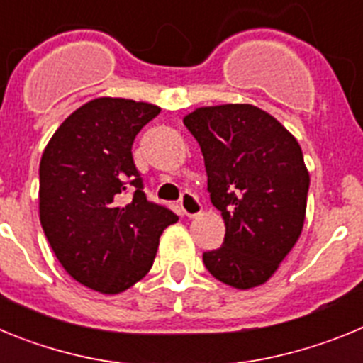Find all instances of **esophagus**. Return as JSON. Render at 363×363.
Masks as SVG:
<instances>
[{"instance_id": "obj_1", "label": "esophagus", "mask_w": 363, "mask_h": 363, "mask_svg": "<svg viewBox=\"0 0 363 363\" xmlns=\"http://www.w3.org/2000/svg\"><path fill=\"white\" fill-rule=\"evenodd\" d=\"M179 207H182L185 216L189 218H194L201 213L200 200H198L196 194H192V192H184V194H182V198H179Z\"/></svg>"}]
</instances>
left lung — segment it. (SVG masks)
Instances as JSON below:
<instances>
[{
	"label": "left lung",
	"mask_w": 363,
	"mask_h": 363,
	"mask_svg": "<svg viewBox=\"0 0 363 363\" xmlns=\"http://www.w3.org/2000/svg\"><path fill=\"white\" fill-rule=\"evenodd\" d=\"M200 143L211 201L225 221L220 249L203 252L234 289L265 284L300 238L309 172L296 138L249 104L200 107L184 118Z\"/></svg>",
	"instance_id": "8db88e82"
}]
</instances>
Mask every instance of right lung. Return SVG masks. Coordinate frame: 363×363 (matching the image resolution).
Masks as SVG:
<instances>
[{"label":"right lung","instance_id":"right-lung-1","mask_svg":"<svg viewBox=\"0 0 363 363\" xmlns=\"http://www.w3.org/2000/svg\"><path fill=\"white\" fill-rule=\"evenodd\" d=\"M158 114L145 101L96 98L57 127L41 156L45 236L70 277L98 293H123L142 280L163 229L178 221L147 200L133 160L134 138Z\"/></svg>","mask_w":363,"mask_h":363}]
</instances>
